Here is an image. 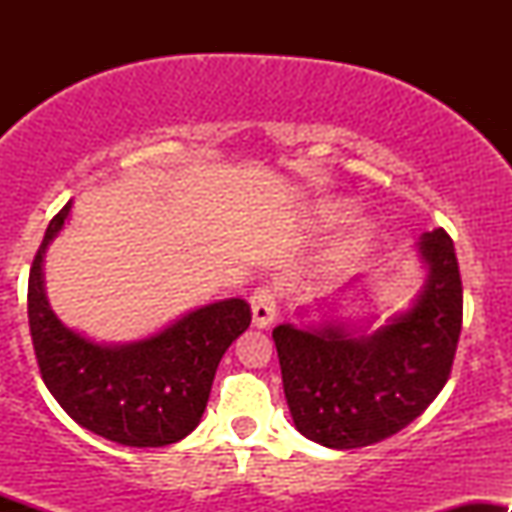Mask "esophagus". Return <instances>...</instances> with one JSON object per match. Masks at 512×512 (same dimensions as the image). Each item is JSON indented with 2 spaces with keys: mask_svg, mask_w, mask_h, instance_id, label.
Returning a JSON list of instances; mask_svg holds the SVG:
<instances>
[{
  "mask_svg": "<svg viewBox=\"0 0 512 512\" xmlns=\"http://www.w3.org/2000/svg\"><path fill=\"white\" fill-rule=\"evenodd\" d=\"M250 305H252V322L255 327H269L274 322L276 310H279V298H276V289L274 286H257L255 293L250 296Z\"/></svg>",
  "mask_w": 512,
  "mask_h": 512,
  "instance_id": "1",
  "label": "esophagus"
}]
</instances>
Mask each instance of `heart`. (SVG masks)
<instances>
[{
	"mask_svg": "<svg viewBox=\"0 0 512 512\" xmlns=\"http://www.w3.org/2000/svg\"><path fill=\"white\" fill-rule=\"evenodd\" d=\"M351 214H354V211H351L349 204H330V207H325L327 221H344L349 219ZM363 243H366V236H363V233H356V236L346 238L344 243L334 250V264H346L354 260L358 252L363 250Z\"/></svg>",
	"mask_w": 512,
	"mask_h": 512,
	"instance_id": "1",
	"label": "heart"
}]
</instances>
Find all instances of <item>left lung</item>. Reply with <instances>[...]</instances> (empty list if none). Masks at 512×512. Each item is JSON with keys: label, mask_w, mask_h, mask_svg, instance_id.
<instances>
[{"label": "left lung", "mask_w": 512, "mask_h": 512, "mask_svg": "<svg viewBox=\"0 0 512 512\" xmlns=\"http://www.w3.org/2000/svg\"><path fill=\"white\" fill-rule=\"evenodd\" d=\"M428 281L414 308L370 334L342 325L272 332L293 424L305 438L354 450L395 436L450 378L462 332V279L443 228L419 243Z\"/></svg>", "instance_id": "1"}]
</instances>
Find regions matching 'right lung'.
I'll return each instance as SVG.
<instances>
[{
    "label": "right lung",
    "mask_w": 512,
    "mask_h": 512,
    "mask_svg": "<svg viewBox=\"0 0 512 512\" xmlns=\"http://www.w3.org/2000/svg\"><path fill=\"white\" fill-rule=\"evenodd\" d=\"M72 202L52 216L28 276V327L50 395L79 426L129 448H163L192 433L207 409L216 368L250 327L243 298L211 303L137 344L103 346L64 327L43 291L45 248Z\"/></svg>",
    "instance_id": "1"
}]
</instances>
